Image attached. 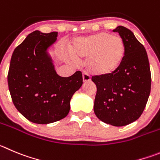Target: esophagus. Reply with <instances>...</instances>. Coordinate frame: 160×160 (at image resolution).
Wrapping results in <instances>:
<instances>
[{
  "label": "esophagus",
  "instance_id": "esophagus-1",
  "mask_svg": "<svg viewBox=\"0 0 160 160\" xmlns=\"http://www.w3.org/2000/svg\"><path fill=\"white\" fill-rule=\"evenodd\" d=\"M91 80V77L88 73H83V82H89Z\"/></svg>",
  "mask_w": 160,
  "mask_h": 160
}]
</instances>
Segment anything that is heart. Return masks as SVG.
Masks as SVG:
<instances>
[{"label":"heart","instance_id":"heart-1","mask_svg":"<svg viewBox=\"0 0 160 160\" xmlns=\"http://www.w3.org/2000/svg\"><path fill=\"white\" fill-rule=\"evenodd\" d=\"M70 51L75 58H92L89 64L91 71L99 77H107L122 65L125 46L120 36L101 32L75 39Z\"/></svg>","mask_w":160,"mask_h":160}]
</instances>
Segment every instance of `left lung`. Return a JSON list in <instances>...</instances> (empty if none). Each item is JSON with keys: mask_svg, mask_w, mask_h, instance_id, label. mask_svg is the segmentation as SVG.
<instances>
[{"mask_svg": "<svg viewBox=\"0 0 160 160\" xmlns=\"http://www.w3.org/2000/svg\"><path fill=\"white\" fill-rule=\"evenodd\" d=\"M113 31L123 39L125 58L112 75L92 77L97 88L94 112L105 123L124 126L141 117L150 95L152 79L147 52L133 33L123 26Z\"/></svg>", "mask_w": 160, "mask_h": 160, "instance_id": "8db88e82", "label": "left lung"}]
</instances>
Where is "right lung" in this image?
I'll list each match as a JSON object with an SVG mask.
<instances>
[{
	"label": "right lung",
	"instance_id": "obj_1",
	"mask_svg": "<svg viewBox=\"0 0 160 160\" xmlns=\"http://www.w3.org/2000/svg\"><path fill=\"white\" fill-rule=\"evenodd\" d=\"M58 32L35 31L13 51L8 74L12 99L30 122L50 124L62 120L70 110V100L83 84L81 72L60 77L48 50Z\"/></svg>",
	"mask_w": 160,
	"mask_h": 160
}]
</instances>
